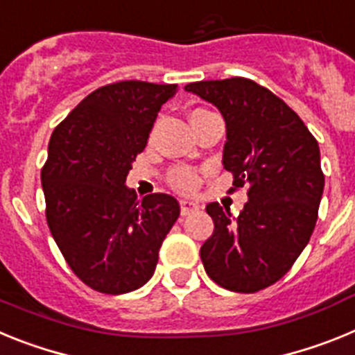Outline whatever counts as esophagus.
Wrapping results in <instances>:
<instances>
[{"label": "esophagus", "mask_w": 355, "mask_h": 355, "mask_svg": "<svg viewBox=\"0 0 355 355\" xmlns=\"http://www.w3.org/2000/svg\"><path fill=\"white\" fill-rule=\"evenodd\" d=\"M180 205H181V215H190V213L199 211V209H200V205H199V202H196V200L183 199Z\"/></svg>", "instance_id": "esophagus-1"}]
</instances>
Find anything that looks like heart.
<instances>
[{
  "mask_svg": "<svg viewBox=\"0 0 355 355\" xmlns=\"http://www.w3.org/2000/svg\"><path fill=\"white\" fill-rule=\"evenodd\" d=\"M196 112H199V110H196ZM171 183L181 192H192V190H196L199 180H197L196 172L190 171V168H178V171L172 172Z\"/></svg>",
  "mask_w": 355,
  "mask_h": 355,
  "instance_id": "obj_1",
  "label": "heart"
}]
</instances>
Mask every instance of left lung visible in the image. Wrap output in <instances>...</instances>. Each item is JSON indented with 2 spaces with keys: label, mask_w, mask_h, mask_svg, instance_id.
Returning a JSON list of instances; mask_svg holds the SVG:
<instances>
[{
  "label": "left lung",
  "mask_w": 355,
  "mask_h": 355,
  "mask_svg": "<svg viewBox=\"0 0 355 355\" xmlns=\"http://www.w3.org/2000/svg\"><path fill=\"white\" fill-rule=\"evenodd\" d=\"M184 90L220 112L222 165L234 187L249 184L238 216L218 202L206 206L215 229L200 259L218 286L254 293L283 277L311 238L325 183L318 142L283 99L245 78L197 81Z\"/></svg>",
  "instance_id": "1"
}]
</instances>
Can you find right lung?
I'll list each match as a JSON object with an SVG mask.
<instances>
[{"instance_id":"obj_1","label":"right lung","mask_w":355,"mask_h":355,"mask_svg":"<svg viewBox=\"0 0 355 355\" xmlns=\"http://www.w3.org/2000/svg\"><path fill=\"white\" fill-rule=\"evenodd\" d=\"M178 85L119 81L94 90L51 135L42 168L46 218L72 272L94 290L130 293L153 277L180 216L167 193L137 199L126 178Z\"/></svg>"}]
</instances>
